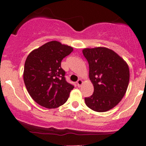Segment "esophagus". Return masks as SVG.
<instances>
[{
  "label": "esophagus",
  "instance_id": "esophagus-1",
  "mask_svg": "<svg viewBox=\"0 0 146 146\" xmlns=\"http://www.w3.org/2000/svg\"><path fill=\"white\" fill-rule=\"evenodd\" d=\"M82 83H83V82H82V80H80V79H79V80L77 81V85L78 87L81 86V85H82Z\"/></svg>",
  "mask_w": 146,
  "mask_h": 146
}]
</instances>
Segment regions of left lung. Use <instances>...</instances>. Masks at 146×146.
I'll return each mask as SVG.
<instances>
[{
    "label": "left lung",
    "instance_id": "left-lung-1",
    "mask_svg": "<svg viewBox=\"0 0 146 146\" xmlns=\"http://www.w3.org/2000/svg\"><path fill=\"white\" fill-rule=\"evenodd\" d=\"M82 54L89 64V78L94 92L85 98L93 111L104 112L114 108L124 96L129 82L127 63L113 50L106 47L85 48Z\"/></svg>",
    "mask_w": 146,
    "mask_h": 146
}]
</instances>
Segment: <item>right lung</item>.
<instances>
[{
  "instance_id": "1",
  "label": "right lung",
  "mask_w": 146,
  "mask_h": 146,
  "mask_svg": "<svg viewBox=\"0 0 146 146\" xmlns=\"http://www.w3.org/2000/svg\"><path fill=\"white\" fill-rule=\"evenodd\" d=\"M73 51L70 46L51 41L34 49L28 55L23 79L29 95L39 105L54 109L68 100L74 86L65 79L61 63Z\"/></svg>"
}]
</instances>
